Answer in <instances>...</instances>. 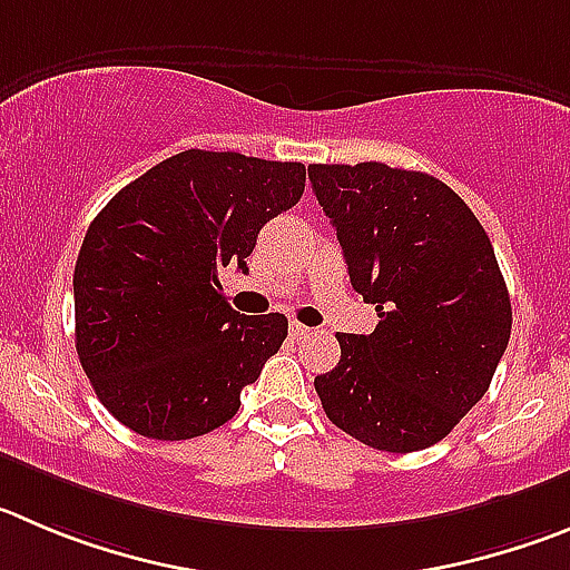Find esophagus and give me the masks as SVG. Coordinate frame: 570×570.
I'll list each match as a JSON object with an SVG mask.
<instances>
[{
    "label": "esophagus",
    "mask_w": 570,
    "mask_h": 570,
    "mask_svg": "<svg viewBox=\"0 0 570 570\" xmlns=\"http://www.w3.org/2000/svg\"><path fill=\"white\" fill-rule=\"evenodd\" d=\"M289 334H292V340H306L312 334V328L303 326V323H292Z\"/></svg>",
    "instance_id": "1"
}]
</instances>
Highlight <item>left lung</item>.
I'll list each match as a JSON object with an SVG mask.
<instances>
[{"mask_svg":"<svg viewBox=\"0 0 570 570\" xmlns=\"http://www.w3.org/2000/svg\"><path fill=\"white\" fill-rule=\"evenodd\" d=\"M348 278L376 306L371 334H337L340 363L315 376L343 433L385 453L444 439L481 402L512 334L492 242L441 179L385 163L309 165Z\"/></svg>","mask_w":570,"mask_h":570,"instance_id":"8db88e82","label":"left lung"}]
</instances>
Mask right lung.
I'll return each mask as SVG.
<instances>
[{
  "instance_id": "right-lung-1",
  "label": "right lung",
  "mask_w": 570,
  "mask_h": 570,
  "mask_svg": "<svg viewBox=\"0 0 570 570\" xmlns=\"http://www.w3.org/2000/svg\"><path fill=\"white\" fill-rule=\"evenodd\" d=\"M303 185L301 163L188 148L95 216L72 275L76 348L117 422L183 441L236 416L289 323L233 309L219 269L247 273L258 230L297 205Z\"/></svg>"
}]
</instances>
